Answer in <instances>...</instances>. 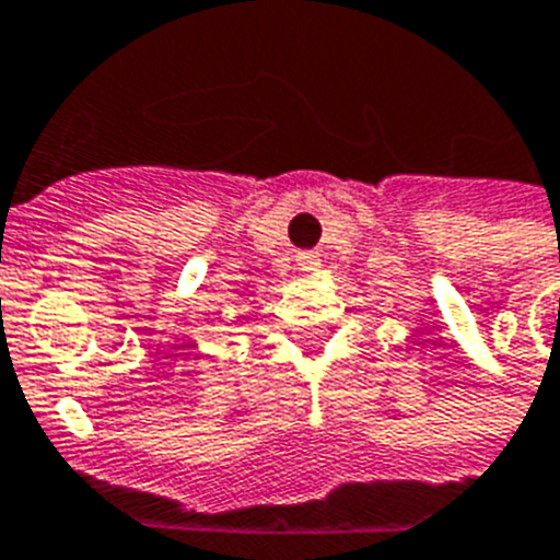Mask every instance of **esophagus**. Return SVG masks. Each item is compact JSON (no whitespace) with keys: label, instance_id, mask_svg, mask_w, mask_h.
<instances>
[{"label":"esophagus","instance_id":"34e87169","mask_svg":"<svg viewBox=\"0 0 560 560\" xmlns=\"http://www.w3.org/2000/svg\"><path fill=\"white\" fill-rule=\"evenodd\" d=\"M295 265H299L301 273H315L320 267V253L318 250H301L295 256Z\"/></svg>","mask_w":560,"mask_h":560}]
</instances>
